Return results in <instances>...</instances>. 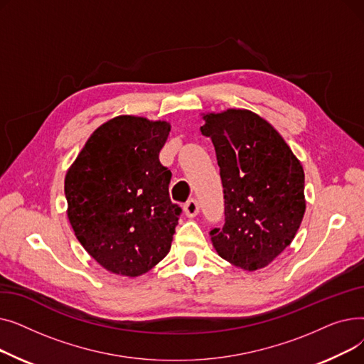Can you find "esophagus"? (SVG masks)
Returning <instances> with one entry per match:
<instances>
[{"label":"esophagus","mask_w":364,"mask_h":364,"mask_svg":"<svg viewBox=\"0 0 364 364\" xmlns=\"http://www.w3.org/2000/svg\"><path fill=\"white\" fill-rule=\"evenodd\" d=\"M184 214L188 218H193L199 214V203L196 199H188L187 203L184 205Z\"/></svg>","instance_id":"1"}]
</instances>
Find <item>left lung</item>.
I'll list each match as a JSON object with an SVG mask.
<instances>
[{
  "mask_svg": "<svg viewBox=\"0 0 364 364\" xmlns=\"http://www.w3.org/2000/svg\"><path fill=\"white\" fill-rule=\"evenodd\" d=\"M224 188L225 223L213 228L217 254L239 269L269 265L294 240L305 213L304 169L272 124L246 109L203 113Z\"/></svg>",
  "mask_w": 364,
  "mask_h": 364,
  "instance_id": "obj_1",
  "label": "left lung"
}]
</instances>
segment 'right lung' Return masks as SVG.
Wrapping results in <instances>:
<instances>
[{"instance_id": "obj_1", "label": "right lung", "mask_w": 364, "mask_h": 364, "mask_svg": "<svg viewBox=\"0 0 364 364\" xmlns=\"http://www.w3.org/2000/svg\"><path fill=\"white\" fill-rule=\"evenodd\" d=\"M166 121L121 114L95 129L66 172L68 218L84 250L110 273L137 277L171 250L181 208L169 199L159 151Z\"/></svg>"}]
</instances>
